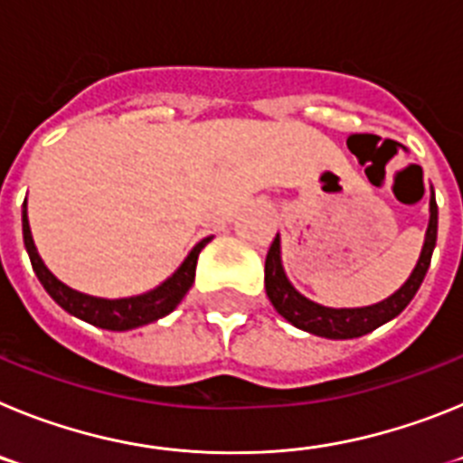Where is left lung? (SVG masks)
<instances>
[{"instance_id": "8db88e82", "label": "left lung", "mask_w": 463, "mask_h": 463, "mask_svg": "<svg viewBox=\"0 0 463 463\" xmlns=\"http://www.w3.org/2000/svg\"><path fill=\"white\" fill-rule=\"evenodd\" d=\"M429 213L431 215H429L422 255L417 260V267L412 269L411 278L392 297H387L380 304L366 306V308H326V306L315 304V301L306 298L304 294H298L292 282L288 280V276H285V269H282L280 261V239L276 236L271 248H269L267 264H264V285H267V297L271 298L273 308L285 320L292 322L297 329H304L322 338H334V341L359 338L383 326L384 322L394 320L396 315L412 301V297L422 285L424 276H427L429 264H431L436 234H439V206H436L433 192L431 202H429Z\"/></svg>"}]
</instances>
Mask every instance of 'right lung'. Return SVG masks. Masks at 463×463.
<instances>
[{"instance_id": "obj_1", "label": "right lung", "mask_w": 463, "mask_h": 463, "mask_svg": "<svg viewBox=\"0 0 463 463\" xmlns=\"http://www.w3.org/2000/svg\"><path fill=\"white\" fill-rule=\"evenodd\" d=\"M23 239L24 248H27V255H30L32 260V269H34L36 278L41 280L43 289L55 298V304L62 306V308L67 310V313H71L73 317H80V320L90 322V325L110 331L137 329V326L150 325V322L169 315L175 306L181 304L183 297L187 294V289L192 288L196 271V257L203 250V245L211 241H199V243L190 250V255L185 257V261L178 267V271L171 278H166L159 288L129 298H99L67 288L62 280H57V278L48 271L46 264L41 261L39 252H36L34 239H32L30 220H27V202L23 203Z\"/></svg>"}]
</instances>
